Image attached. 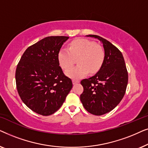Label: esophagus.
<instances>
[{"mask_svg": "<svg viewBox=\"0 0 148 148\" xmlns=\"http://www.w3.org/2000/svg\"><path fill=\"white\" fill-rule=\"evenodd\" d=\"M73 85H75V84H78V83H79V81H77V80H75V79H73Z\"/></svg>", "mask_w": 148, "mask_h": 148, "instance_id": "1", "label": "esophagus"}]
</instances>
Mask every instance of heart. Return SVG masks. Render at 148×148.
Returning a JSON list of instances; mask_svg holds the SVG:
<instances>
[{
    "label": "heart",
    "instance_id": "1",
    "mask_svg": "<svg viewBox=\"0 0 148 148\" xmlns=\"http://www.w3.org/2000/svg\"><path fill=\"white\" fill-rule=\"evenodd\" d=\"M78 65L66 71L65 75L74 79L86 76L89 72L96 73L102 67L105 52L101 46L87 39H76L71 42L69 48H62L58 54V60L64 69L70 68L78 58Z\"/></svg>",
    "mask_w": 148,
    "mask_h": 148
}]
</instances>
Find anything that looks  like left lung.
Instances as JSON below:
<instances>
[{
    "label": "left lung",
    "instance_id": "obj_1",
    "mask_svg": "<svg viewBox=\"0 0 148 148\" xmlns=\"http://www.w3.org/2000/svg\"><path fill=\"white\" fill-rule=\"evenodd\" d=\"M103 44L104 63L94 76L81 82L84 92L80 100L85 109L91 114L100 116L112 110L122 100L128 83L124 58L120 50L100 36L88 35Z\"/></svg>",
    "mask_w": 148,
    "mask_h": 148
}]
</instances>
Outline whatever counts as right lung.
Segmentation results:
<instances>
[{
	"instance_id": "right-lung-1",
	"label": "right lung",
	"mask_w": 148,
	"mask_h": 148,
	"mask_svg": "<svg viewBox=\"0 0 148 148\" xmlns=\"http://www.w3.org/2000/svg\"><path fill=\"white\" fill-rule=\"evenodd\" d=\"M69 37L48 36L28 47L16 69L17 92L23 102L38 114L48 116L59 109L72 89L59 66L58 54Z\"/></svg>"
}]
</instances>
